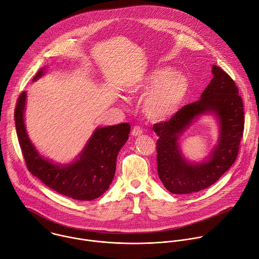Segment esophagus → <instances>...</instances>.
Here are the masks:
<instances>
[{
	"mask_svg": "<svg viewBox=\"0 0 259 259\" xmlns=\"http://www.w3.org/2000/svg\"><path fill=\"white\" fill-rule=\"evenodd\" d=\"M142 134H143V131H142V128L140 126H135L133 128V131H132V136L133 137H139Z\"/></svg>",
	"mask_w": 259,
	"mask_h": 259,
	"instance_id": "34e87169",
	"label": "esophagus"
}]
</instances>
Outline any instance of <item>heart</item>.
Segmentation results:
<instances>
[{"label": "heart", "mask_w": 259, "mask_h": 259, "mask_svg": "<svg viewBox=\"0 0 259 259\" xmlns=\"http://www.w3.org/2000/svg\"><path fill=\"white\" fill-rule=\"evenodd\" d=\"M189 78L171 67L150 69L142 78L128 88L133 95L148 96L144 102V112L152 120H163L179 109L189 91Z\"/></svg>", "instance_id": "heart-1"}]
</instances>
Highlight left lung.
Returning <instances> with one entry per match:
<instances>
[{"mask_svg": "<svg viewBox=\"0 0 259 259\" xmlns=\"http://www.w3.org/2000/svg\"><path fill=\"white\" fill-rule=\"evenodd\" d=\"M213 77L198 101L184 106L168 121L153 126L157 134V170L163 186L172 194L187 195L213 185L235 162L244 131L243 102L234 80L212 65ZM204 115L217 121L219 138L207 158L190 162L180 140L190 124Z\"/></svg>", "mask_w": 259, "mask_h": 259, "instance_id": "1", "label": "left lung"}]
</instances>
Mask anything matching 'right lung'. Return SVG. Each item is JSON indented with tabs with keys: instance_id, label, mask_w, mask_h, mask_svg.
<instances>
[{
	"instance_id": "add662e5",
	"label": "right lung",
	"mask_w": 259,
	"mask_h": 259,
	"mask_svg": "<svg viewBox=\"0 0 259 259\" xmlns=\"http://www.w3.org/2000/svg\"><path fill=\"white\" fill-rule=\"evenodd\" d=\"M46 69L41 67L32 81L44 76ZM26 92H23L17 102L14 119L28 170L50 189L75 200L91 201L104 194L114 178L116 158L128 139L130 124L97 127L77 156L62 164L46 158L32 144L24 122Z\"/></svg>"
}]
</instances>
